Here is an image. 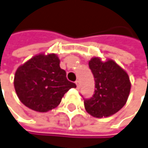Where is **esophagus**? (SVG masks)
Instances as JSON below:
<instances>
[{
    "label": "esophagus",
    "mask_w": 148,
    "mask_h": 148,
    "mask_svg": "<svg viewBox=\"0 0 148 148\" xmlns=\"http://www.w3.org/2000/svg\"><path fill=\"white\" fill-rule=\"evenodd\" d=\"M75 84H76L77 89H79V88H80V87H81V83H80V81H79V80H77V81L75 82Z\"/></svg>",
    "instance_id": "esophagus-1"
}]
</instances>
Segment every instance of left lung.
Segmentation results:
<instances>
[{"mask_svg": "<svg viewBox=\"0 0 148 148\" xmlns=\"http://www.w3.org/2000/svg\"><path fill=\"white\" fill-rule=\"evenodd\" d=\"M88 66L95 78L96 89L92 97L84 99L86 110L95 118L115 114L123 108L129 97L128 75L111 60L103 62L99 58H93Z\"/></svg>", "mask_w": 148, "mask_h": 148, "instance_id": "8db88e82", "label": "left lung"}]
</instances>
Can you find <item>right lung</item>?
<instances>
[{"mask_svg": "<svg viewBox=\"0 0 148 148\" xmlns=\"http://www.w3.org/2000/svg\"><path fill=\"white\" fill-rule=\"evenodd\" d=\"M14 86L20 101L28 108L46 112L56 108L65 93L76 88L66 79L55 54H38L31 58L16 72Z\"/></svg>", "mask_w": 148, "mask_h": 148, "instance_id": "add662e5", "label": "right lung"}]
</instances>
